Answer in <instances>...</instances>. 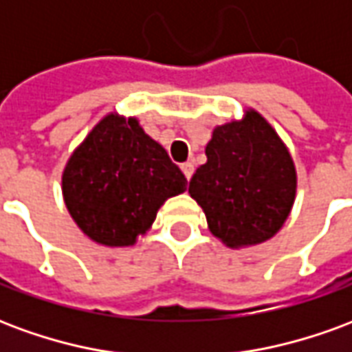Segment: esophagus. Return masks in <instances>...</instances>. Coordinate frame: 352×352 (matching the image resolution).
I'll return each instance as SVG.
<instances>
[{
    "label": "esophagus",
    "instance_id": "esophagus-1",
    "mask_svg": "<svg viewBox=\"0 0 352 352\" xmlns=\"http://www.w3.org/2000/svg\"><path fill=\"white\" fill-rule=\"evenodd\" d=\"M181 169H183V173L186 179H190L192 173H194V162H184L183 166H181Z\"/></svg>",
    "mask_w": 352,
    "mask_h": 352
}]
</instances>
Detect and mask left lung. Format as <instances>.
Listing matches in <instances>:
<instances>
[{"label":"left lung","instance_id":"1","mask_svg":"<svg viewBox=\"0 0 352 352\" xmlns=\"http://www.w3.org/2000/svg\"><path fill=\"white\" fill-rule=\"evenodd\" d=\"M188 194L207 226L230 249L267 241L296 198V168L287 145L264 116L247 109L241 120L217 126Z\"/></svg>","mask_w":352,"mask_h":352}]
</instances>
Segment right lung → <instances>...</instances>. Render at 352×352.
<instances>
[{"mask_svg": "<svg viewBox=\"0 0 352 352\" xmlns=\"http://www.w3.org/2000/svg\"><path fill=\"white\" fill-rule=\"evenodd\" d=\"M186 190V177L135 116L109 113L65 164L64 201L92 241L128 247L145 236L158 209Z\"/></svg>", "mask_w": 352, "mask_h": 352, "instance_id": "right-lung-1", "label": "right lung"}]
</instances>
